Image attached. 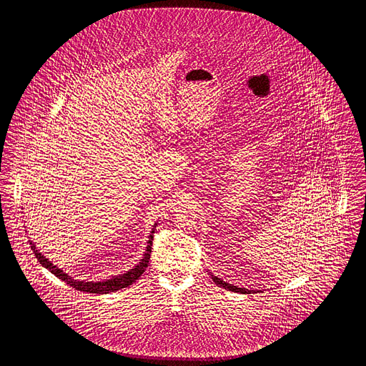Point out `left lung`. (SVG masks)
<instances>
[{
	"mask_svg": "<svg viewBox=\"0 0 366 366\" xmlns=\"http://www.w3.org/2000/svg\"><path fill=\"white\" fill-rule=\"evenodd\" d=\"M209 276H211V279L214 280V282L217 284V285H219V287H222V288H225L227 291H232V292H239V294H255V291L252 290H247V288H240V287H236V285H233V284H229L227 281H224V280L218 279L217 276H214V274H211L209 273Z\"/></svg>",
	"mask_w": 366,
	"mask_h": 366,
	"instance_id": "1",
	"label": "left lung"
}]
</instances>
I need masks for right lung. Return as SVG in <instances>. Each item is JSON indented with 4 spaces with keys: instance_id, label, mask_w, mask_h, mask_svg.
Instances as JSON below:
<instances>
[{
    "instance_id": "right-lung-1",
    "label": "right lung",
    "mask_w": 366,
    "mask_h": 366,
    "mask_svg": "<svg viewBox=\"0 0 366 366\" xmlns=\"http://www.w3.org/2000/svg\"><path fill=\"white\" fill-rule=\"evenodd\" d=\"M157 225V224H154V227L151 230V234H149L148 242H147V248H145L144 257L139 259V263L133 269L124 272V273L119 274V276H112L111 279L99 280V281L75 280L74 277H71V276H69V273L63 272V269L57 267L42 252H39V249L35 247L34 242L30 240V245H31V249L34 251L35 258L38 259V262L45 269H48L57 279L67 282L72 288H75L78 291H84V292H87V294H99V295H102V294H111V292L121 291L123 288H127L129 285L134 284L141 277V274L147 270L148 262H149V258H151V248H152V240H154V233H155Z\"/></svg>"
}]
</instances>
